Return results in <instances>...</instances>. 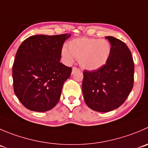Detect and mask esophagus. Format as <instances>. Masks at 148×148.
Listing matches in <instances>:
<instances>
[{
  "label": "esophagus",
  "mask_w": 148,
  "mask_h": 148,
  "mask_svg": "<svg viewBox=\"0 0 148 148\" xmlns=\"http://www.w3.org/2000/svg\"><path fill=\"white\" fill-rule=\"evenodd\" d=\"M79 71V69L77 68V67L74 66V67H73V68H72V71H71V74H74V73H75V71Z\"/></svg>",
  "instance_id": "esophagus-1"
}]
</instances>
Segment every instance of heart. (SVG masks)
<instances>
[{
    "label": "heart",
    "instance_id": "1",
    "mask_svg": "<svg viewBox=\"0 0 148 148\" xmlns=\"http://www.w3.org/2000/svg\"><path fill=\"white\" fill-rule=\"evenodd\" d=\"M111 51V45L107 40L80 38L70 41L68 48L64 47L62 55L69 64L77 58L82 68L91 71L103 66L108 61Z\"/></svg>",
    "mask_w": 148,
    "mask_h": 148
}]
</instances>
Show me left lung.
<instances>
[{
	"mask_svg": "<svg viewBox=\"0 0 148 148\" xmlns=\"http://www.w3.org/2000/svg\"><path fill=\"white\" fill-rule=\"evenodd\" d=\"M106 38L112 48L108 62L98 69L83 71L84 101L98 112H108L121 106L134 85V64L130 50L117 38Z\"/></svg>",
	"mask_w": 148,
	"mask_h": 148,
	"instance_id": "left-lung-1",
	"label": "left lung"
}]
</instances>
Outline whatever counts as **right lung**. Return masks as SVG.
<instances>
[{"label": "right lung", "mask_w": 148, "mask_h": 148, "mask_svg": "<svg viewBox=\"0 0 148 148\" xmlns=\"http://www.w3.org/2000/svg\"><path fill=\"white\" fill-rule=\"evenodd\" d=\"M70 36L33 35L17 50L12 68L14 90L29 110L44 112L58 103L72 70L60 62L64 42Z\"/></svg>", "instance_id": "add662e5"}]
</instances>
